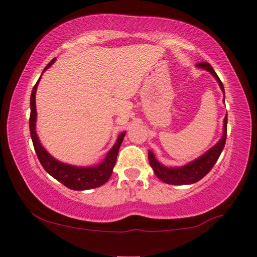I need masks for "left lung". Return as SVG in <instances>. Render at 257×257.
<instances>
[{
	"mask_svg": "<svg viewBox=\"0 0 257 257\" xmlns=\"http://www.w3.org/2000/svg\"><path fill=\"white\" fill-rule=\"evenodd\" d=\"M198 68L205 69L207 71L210 72L214 78L216 79V82L219 83L220 89L224 94V87L223 84L221 82L219 77L214 71V69L210 66L209 63L202 62L199 63ZM224 100V97H223ZM227 138V115L223 119V135L221 137L219 142L207 151L206 153H203L202 156H200L198 159L191 161V163L184 165L180 167H167L165 165L160 164L157 160L156 156H154L152 151H149V161L151 167L153 168V172L156 173L158 178L161 181L166 182L168 185H191L194 182L201 180L208 172L212 170L214 165L219 159L221 152H222L224 144H226Z\"/></svg>",
	"mask_w": 257,
	"mask_h": 257,
	"instance_id": "1",
	"label": "left lung"
}]
</instances>
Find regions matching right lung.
<instances>
[{"label":"right lung","mask_w":257,"mask_h":257,"mask_svg":"<svg viewBox=\"0 0 257 257\" xmlns=\"http://www.w3.org/2000/svg\"><path fill=\"white\" fill-rule=\"evenodd\" d=\"M56 58L49 63L45 66L44 71L48 68L54 64ZM43 71V72H44ZM41 79V77H40ZM40 79L35 84L33 91H31L30 96V119H29V126H30V136L31 140H33L35 152L37 154L38 160L45 171L55 178L56 180L62 182L63 185L73 191H85V189H91L99 187V186L104 185L108 179H110L112 171L117 161V156L119 147H120L122 139L126 135V132H121L119 135L117 142L112 149L108 151L105 159L101 161L100 164L94 165V166L89 167H80V166H72V165L64 164L55 159L50 153L47 152V150L42 146V144L38 139V136L36 133V119H37V111H36V90L40 83Z\"/></svg>","instance_id":"right-lung-1"}]
</instances>
